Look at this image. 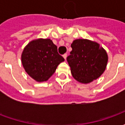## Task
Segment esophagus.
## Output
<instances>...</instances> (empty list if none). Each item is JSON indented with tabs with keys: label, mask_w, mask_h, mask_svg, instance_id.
Returning a JSON list of instances; mask_svg holds the SVG:
<instances>
[{
	"label": "esophagus",
	"mask_w": 125,
	"mask_h": 125,
	"mask_svg": "<svg viewBox=\"0 0 125 125\" xmlns=\"http://www.w3.org/2000/svg\"><path fill=\"white\" fill-rule=\"evenodd\" d=\"M63 58H64L65 60H66V57H67V54H66V53L63 54Z\"/></svg>",
	"instance_id": "obj_1"
}]
</instances>
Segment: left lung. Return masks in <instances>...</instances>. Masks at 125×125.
Returning a JSON list of instances; mask_svg holds the SVG:
<instances>
[{"instance_id":"obj_1","label":"left lung","mask_w":125,"mask_h":125,"mask_svg":"<svg viewBox=\"0 0 125 125\" xmlns=\"http://www.w3.org/2000/svg\"><path fill=\"white\" fill-rule=\"evenodd\" d=\"M70 55L67 57L73 78L82 84H88L104 73L108 62L107 53L99 43L78 39L72 42Z\"/></svg>"}]
</instances>
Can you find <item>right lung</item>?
<instances>
[{
    "instance_id": "obj_1",
    "label": "right lung",
    "mask_w": 125,
    "mask_h": 125,
    "mask_svg": "<svg viewBox=\"0 0 125 125\" xmlns=\"http://www.w3.org/2000/svg\"><path fill=\"white\" fill-rule=\"evenodd\" d=\"M63 57L50 39H37L23 49L21 62L29 76L38 82H45L54 73Z\"/></svg>"
}]
</instances>
